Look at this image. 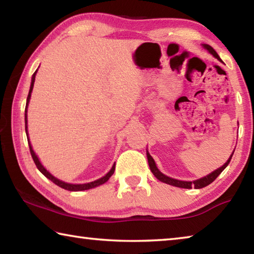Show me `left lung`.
<instances>
[{
  "label": "left lung",
  "mask_w": 254,
  "mask_h": 254,
  "mask_svg": "<svg viewBox=\"0 0 254 254\" xmlns=\"http://www.w3.org/2000/svg\"><path fill=\"white\" fill-rule=\"evenodd\" d=\"M204 48L207 49L210 54H212L215 58H217L218 60L220 59V56L217 55L216 51H215L212 47H210L209 45H204ZM234 153V152H233ZM233 153L231 154V157L229 158V160H227L224 165H223L221 168H218L217 170L213 171L212 174H209L208 176H206V177H203L200 178L198 180H195V182H183V180H177V179H174V178H170L168 177V176L163 175L162 173H160L159 171V169L157 168L156 163H154V160L152 159V157L150 156L149 152H147V157H148V162H149V167H150V170L152 171V174L154 175V177H156L157 179L160 180V182L162 183H166V184H169V185H173V186H176V187H180V188H187V189H190L191 187H195L196 189H199V188H203V187H206L208 186V185L210 183H213L215 179L217 178V176L220 175L223 170H224L227 165H229L231 159H232V156H233Z\"/></svg>",
  "instance_id": "1"
}]
</instances>
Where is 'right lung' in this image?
Instances as JSON below:
<instances>
[{
	"instance_id": "1",
	"label": "right lung",
	"mask_w": 254,
	"mask_h": 254,
	"mask_svg": "<svg viewBox=\"0 0 254 254\" xmlns=\"http://www.w3.org/2000/svg\"><path fill=\"white\" fill-rule=\"evenodd\" d=\"M37 72V71H36ZM36 72L32 75V79H31V86H30V91H29V95H28V98H27V107H28V103L30 101V97H31V92H32V88H33V84H34V79H36ZM27 107H25V114H24V120H25V132H27V136H28V130H27ZM29 142V148H30V153H31V157L33 159L34 163H36L37 168L40 170V173L42 175H45L47 178L50 179L51 182H53L54 184L57 185V186L62 187L64 189H66V190H70V191H79V190H86V189H91V188H94V187H97L100 186V185H103L104 183H106L107 180L110 179V177L112 175L114 174V170H115V165L112 167V169L110 170V173H107L104 177H102L101 179H97L95 180V182H92V183H88V184H81V185H74V184H67V183H64L62 182V180H59L57 178H55L53 175H51L49 171H47V169L44 168V166L41 165L39 159H38V157L36 156V153L33 152L32 150V147L31 144H30V141H28Z\"/></svg>"
}]
</instances>
